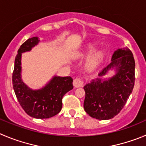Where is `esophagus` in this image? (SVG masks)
I'll list each match as a JSON object with an SVG mask.
<instances>
[{
  "mask_svg": "<svg viewBox=\"0 0 146 146\" xmlns=\"http://www.w3.org/2000/svg\"><path fill=\"white\" fill-rule=\"evenodd\" d=\"M84 85V81L80 78H76L73 80V86L76 88H79V87H82Z\"/></svg>",
  "mask_w": 146,
  "mask_h": 146,
  "instance_id": "obj_1",
  "label": "esophagus"
}]
</instances>
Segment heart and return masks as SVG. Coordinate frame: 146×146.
Masks as SVG:
<instances>
[{
  "label": "heart",
  "instance_id": "b5f03b06",
  "mask_svg": "<svg viewBox=\"0 0 146 146\" xmlns=\"http://www.w3.org/2000/svg\"><path fill=\"white\" fill-rule=\"evenodd\" d=\"M96 45L95 43H92V42L88 43V44H87L86 45L78 52V56H86L88 54L92 53V52L96 49ZM103 57H104V54H103V52H102V51H96L92 53L88 59V62H87V64H88V67H89V68H94L97 66V65L100 63L101 61L102 60Z\"/></svg>",
  "mask_w": 146,
  "mask_h": 146
}]
</instances>
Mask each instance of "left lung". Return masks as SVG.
<instances>
[{"instance_id":"obj_1","label":"left lung","mask_w":146,"mask_h":146,"mask_svg":"<svg viewBox=\"0 0 146 146\" xmlns=\"http://www.w3.org/2000/svg\"><path fill=\"white\" fill-rule=\"evenodd\" d=\"M135 67L134 57L129 49H118L114 52L111 62L99 73V76H105L114 68L115 75L104 81L97 78L84 87L86 93L84 107L89 116L106 120L119 114L133 92Z\"/></svg>"}]
</instances>
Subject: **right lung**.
Here are the masks:
<instances>
[{
	"label": "right lung",
	"mask_w": 146,
	"mask_h": 146,
	"mask_svg": "<svg viewBox=\"0 0 146 146\" xmlns=\"http://www.w3.org/2000/svg\"><path fill=\"white\" fill-rule=\"evenodd\" d=\"M37 36L29 38L21 45L15 58L12 82L16 98L28 115L36 119H47L56 115L62 109L64 95L73 89L70 76H54L43 88L33 90L21 79V53L30 51L39 43Z\"/></svg>",
	"instance_id": "right-lung-1"
}]
</instances>
